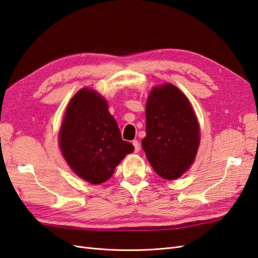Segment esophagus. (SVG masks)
<instances>
[{
	"mask_svg": "<svg viewBox=\"0 0 258 258\" xmlns=\"http://www.w3.org/2000/svg\"><path fill=\"white\" fill-rule=\"evenodd\" d=\"M132 144H134V146H135V152H136V153H138L139 151H140L141 146H140V143H139L137 140L132 141Z\"/></svg>",
	"mask_w": 258,
	"mask_h": 258,
	"instance_id": "1",
	"label": "esophagus"
}]
</instances>
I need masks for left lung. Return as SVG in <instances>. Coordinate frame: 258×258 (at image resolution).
<instances>
[{"label": "left lung", "instance_id": "8db88e82", "mask_svg": "<svg viewBox=\"0 0 258 258\" xmlns=\"http://www.w3.org/2000/svg\"><path fill=\"white\" fill-rule=\"evenodd\" d=\"M145 117L141 143L153 169L167 180L181 177L194 162L201 139L189 100L171 83L156 86L146 101Z\"/></svg>", "mask_w": 258, "mask_h": 258}]
</instances>
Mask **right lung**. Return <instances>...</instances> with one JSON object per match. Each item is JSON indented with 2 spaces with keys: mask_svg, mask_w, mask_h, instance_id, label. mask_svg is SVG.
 Listing matches in <instances>:
<instances>
[{
  "mask_svg": "<svg viewBox=\"0 0 258 258\" xmlns=\"http://www.w3.org/2000/svg\"><path fill=\"white\" fill-rule=\"evenodd\" d=\"M58 140L68 166L91 184L107 181L116 166L135 150L121 139L105 99L88 88L81 89L69 102Z\"/></svg>",
  "mask_w": 258,
  "mask_h": 258,
  "instance_id": "add662e5",
  "label": "right lung"
}]
</instances>
